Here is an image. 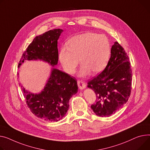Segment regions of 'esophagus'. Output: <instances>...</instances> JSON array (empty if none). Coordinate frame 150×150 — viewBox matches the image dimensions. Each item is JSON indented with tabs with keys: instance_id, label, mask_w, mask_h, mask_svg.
<instances>
[{
	"instance_id": "1",
	"label": "esophagus",
	"mask_w": 150,
	"mask_h": 150,
	"mask_svg": "<svg viewBox=\"0 0 150 150\" xmlns=\"http://www.w3.org/2000/svg\"><path fill=\"white\" fill-rule=\"evenodd\" d=\"M77 84H78V86L79 87V89L81 90H83L84 88H86V84L84 81H82V80H78V82H77Z\"/></svg>"
}]
</instances>
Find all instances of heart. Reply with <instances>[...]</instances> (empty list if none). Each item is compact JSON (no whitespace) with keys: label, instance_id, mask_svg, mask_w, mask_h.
<instances>
[{"label":"heart","instance_id":"heart-1","mask_svg":"<svg viewBox=\"0 0 150 150\" xmlns=\"http://www.w3.org/2000/svg\"><path fill=\"white\" fill-rule=\"evenodd\" d=\"M110 53V43L105 35L88 32L70 39L68 47L61 48L58 58L65 71L69 74L75 72L79 59L82 66L79 75L84 76L91 71L93 74L101 72Z\"/></svg>","mask_w":150,"mask_h":150}]
</instances>
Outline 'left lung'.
I'll return each instance as SVG.
<instances>
[{
	"label": "left lung",
	"instance_id": "left-lung-1",
	"mask_svg": "<svg viewBox=\"0 0 150 150\" xmlns=\"http://www.w3.org/2000/svg\"><path fill=\"white\" fill-rule=\"evenodd\" d=\"M132 71L124 49L115 42L111 56L104 71L88 81L96 100L91 108L99 116L108 117L115 113L127 101L131 94Z\"/></svg>",
	"mask_w": 150,
	"mask_h": 150
}]
</instances>
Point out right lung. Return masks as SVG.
Listing matches in <instances>:
<instances>
[{
	"label": "right lung",
	"instance_id": "obj_1",
	"mask_svg": "<svg viewBox=\"0 0 150 150\" xmlns=\"http://www.w3.org/2000/svg\"><path fill=\"white\" fill-rule=\"evenodd\" d=\"M63 31L55 29L36 36L23 52L18 67L26 60H42L52 67L43 91L39 93L28 92L19 83L28 107L37 117L46 121L57 122L65 116L71 98L78 92L74 77L54 67L58 61L57 41Z\"/></svg>",
	"mask_w": 150,
	"mask_h": 150
}]
</instances>
